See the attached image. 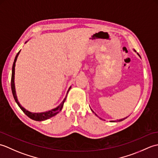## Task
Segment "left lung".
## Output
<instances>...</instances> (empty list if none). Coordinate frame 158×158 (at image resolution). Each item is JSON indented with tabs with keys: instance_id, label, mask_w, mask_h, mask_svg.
<instances>
[{
	"instance_id": "left-lung-1",
	"label": "left lung",
	"mask_w": 158,
	"mask_h": 158,
	"mask_svg": "<svg viewBox=\"0 0 158 158\" xmlns=\"http://www.w3.org/2000/svg\"><path fill=\"white\" fill-rule=\"evenodd\" d=\"M134 52H136L135 51V49H134ZM137 55H138V56H139L140 57V55L139 54V53H137ZM91 110H92V109H91ZM92 112H93V113H94V111H93V110H92ZM94 114H95V115H96V116H98V115H96V114L95 113H94ZM126 118H127V117H125V118L121 119H119V120H118V121H117V122H115V121H110V122H122V121L124 120V119H126Z\"/></svg>"
}]
</instances>
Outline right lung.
I'll list each match as a JSON object with an SVG mask.
<instances>
[{"label": "right lung", "instance_id": "right-lung-1", "mask_svg": "<svg viewBox=\"0 0 158 158\" xmlns=\"http://www.w3.org/2000/svg\"><path fill=\"white\" fill-rule=\"evenodd\" d=\"M29 40H28L27 41H26L25 43H27ZM20 52H21V50L17 53V55L15 58L14 60V62H13V66H12V75H11V90H12V93H13V98H14L15 100L16 103L18 104V105L19 106V107L20 109H22V111L26 115H27L30 118L33 119V120H35V121H38V122H41V121H45L47 120L48 119L52 118V117L55 116L56 114H58L60 110H62L63 105H64V103L65 100L66 99V96L67 94H68V93L69 92V90L71 88V86H70V88H69L68 91L66 92V94L65 96V98H64V100H62V102L60 104V105L56 106V108L54 109H52L49 110H47V111L45 112H41V113H32L29 111V110H26L24 107H23L21 105H20L18 100V96H17L16 94V91H15V63L17 61V59H18V57L19 54Z\"/></svg>", "mask_w": 158, "mask_h": 158}]
</instances>
